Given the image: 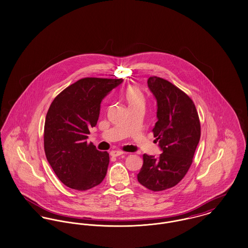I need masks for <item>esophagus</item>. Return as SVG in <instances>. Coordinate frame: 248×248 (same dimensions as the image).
Segmentation results:
<instances>
[{
    "mask_svg": "<svg viewBox=\"0 0 248 248\" xmlns=\"http://www.w3.org/2000/svg\"><path fill=\"white\" fill-rule=\"evenodd\" d=\"M123 153H124V152L121 151V150H112V151L110 152V155L113 156V157H117V156L122 155Z\"/></svg>",
    "mask_w": 248,
    "mask_h": 248,
    "instance_id": "1",
    "label": "esophagus"
}]
</instances>
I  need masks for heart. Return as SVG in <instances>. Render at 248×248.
Segmentation results:
<instances>
[{"mask_svg":"<svg viewBox=\"0 0 248 248\" xmlns=\"http://www.w3.org/2000/svg\"><path fill=\"white\" fill-rule=\"evenodd\" d=\"M124 99L128 103L129 108L137 106H145V95L142 90L134 85H130L124 90Z\"/></svg>","mask_w":248,"mask_h":248,"instance_id":"b5f03b06","label":"heart"}]
</instances>
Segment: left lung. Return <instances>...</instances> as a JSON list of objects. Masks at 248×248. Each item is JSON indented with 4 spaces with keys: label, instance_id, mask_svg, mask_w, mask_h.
<instances>
[{
    "label": "left lung",
    "instance_id": "8db88e82",
    "mask_svg": "<svg viewBox=\"0 0 248 248\" xmlns=\"http://www.w3.org/2000/svg\"><path fill=\"white\" fill-rule=\"evenodd\" d=\"M149 90L157 100V122L152 130L163 153L143 155L137 180L151 191H164L182 181L193 163L200 139V122L193 100L165 79L153 76Z\"/></svg>",
    "mask_w": 248,
    "mask_h": 248
}]
</instances>
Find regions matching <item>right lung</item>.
Here are the masks:
<instances>
[{
  "label": "right lung",
  "instance_id": "add662e5",
  "mask_svg": "<svg viewBox=\"0 0 248 248\" xmlns=\"http://www.w3.org/2000/svg\"><path fill=\"white\" fill-rule=\"evenodd\" d=\"M122 79L83 78L64 89L50 104L44 126V149L58 179L67 187L89 190L103 181L109 153L86 139L97 125L100 103Z\"/></svg>",
  "mask_w": 248,
  "mask_h": 248
}]
</instances>
